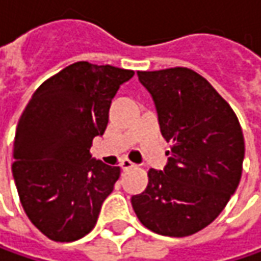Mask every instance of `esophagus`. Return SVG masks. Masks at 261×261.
I'll return each mask as SVG.
<instances>
[{
	"mask_svg": "<svg viewBox=\"0 0 261 261\" xmlns=\"http://www.w3.org/2000/svg\"><path fill=\"white\" fill-rule=\"evenodd\" d=\"M121 168L124 171H128L131 168H136V164H133L130 159H124V161H121Z\"/></svg>",
	"mask_w": 261,
	"mask_h": 261,
	"instance_id": "34e87169",
	"label": "esophagus"
}]
</instances>
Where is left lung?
<instances>
[{"label": "left lung", "instance_id": "1", "mask_svg": "<svg viewBox=\"0 0 261 261\" xmlns=\"http://www.w3.org/2000/svg\"><path fill=\"white\" fill-rule=\"evenodd\" d=\"M137 74L172 146L164 171H149L147 187L131 204L147 229L188 237L215 221L238 187L243 130L229 103L196 71L174 67Z\"/></svg>", "mask_w": 261, "mask_h": 261}]
</instances>
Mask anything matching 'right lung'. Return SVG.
Returning <instances> with one entry per match:
<instances>
[{"mask_svg":"<svg viewBox=\"0 0 261 261\" xmlns=\"http://www.w3.org/2000/svg\"><path fill=\"white\" fill-rule=\"evenodd\" d=\"M133 70L79 61L43 82L18 119L13 176L30 222L57 243L83 238L119 178L90 154Z\"/></svg>","mask_w":261,"mask_h":261,"instance_id":"add662e5","label":"right lung"}]
</instances>
